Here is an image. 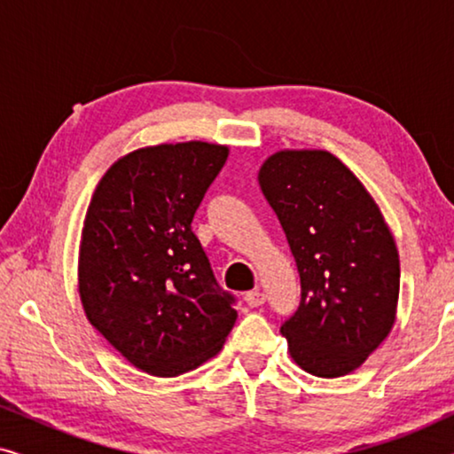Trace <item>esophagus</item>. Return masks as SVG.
<instances>
[{"label":"esophagus","mask_w":454,"mask_h":454,"mask_svg":"<svg viewBox=\"0 0 454 454\" xmlns=\"http://www.w3.org/2000/svg\"><path fill=\"white\" fill-rule=\"evenodd\" d=\"M244 300H246V303H247V306H250V308H260V306H262V303H264L266 297H264L262 291L254 289V291H247Z\"/></svg>","instance_id":"34e87169"}]
</instances>
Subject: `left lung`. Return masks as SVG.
<instances>
[{
    "label": "left lung",
    "instance_id": "8db88e82",
    "mask_svg": "<svg viewBox=\"0 0 454 454\" xmlns=\"http://www.w3.org/2000/svg\"><path fill=\"white\" fill-rule=\"evenodd\" d=\"M301 283L300 308L281 334L308 374L357 370L396 322L401 264L378 204L328 151L285 148L258 171Z\"/></svg>",
    "mask_w": 454,
    "mask_h": 454
}]
</instances>
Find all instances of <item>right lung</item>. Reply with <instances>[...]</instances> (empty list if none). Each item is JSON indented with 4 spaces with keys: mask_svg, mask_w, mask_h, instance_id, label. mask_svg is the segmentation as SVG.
I'll use <instances>...</instances> for the list:
<instances>
[{
    "mask_svg": "<svg viewBox=\"0 0 454 454\" xmlns=\"http://www.w3.org/2000/svg\"><path fill=\"white\" fill-rule=\"evenodd\" d=\"M229 146H145L109 167L90 198L78 252V295L92 326L151 376L196 370L238 320L192 219Z\"/></svg>",
    "mask_w": 454,
    "mask_h": 454,
    "instance_id": "add662e5",
    "label": "right lung"
}]
</instances>
